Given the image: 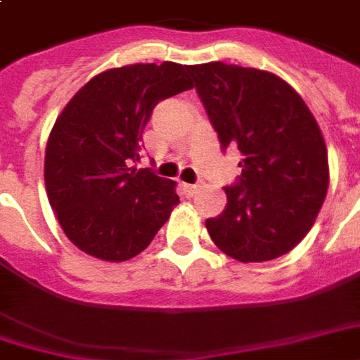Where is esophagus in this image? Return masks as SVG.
<instances>
[{
	"label": "esophagus",
	"instance_id": "obj_1",
	"mask_svg": "<svg viewBox=\"0 0 360 360\" xmlns=\"http://www.w3.org/2000/svg\"><path fill=\"white\" fill-rule=\"evenodd\" d=\"M183 188L187 191L188 195H193V193H197L198 188H200V183H183Z\"/></svg>",
	"mask_w": 360,
	"mask_h": 360
}]
</instances>
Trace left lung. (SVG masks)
Here are the masks:
<instances>
[{"instance_id": "left-lung-1", "label": "left lung", "mask_w": 360, "mask_h": 360, "mask_svg": "<svg viewBox=\"0 0 360 360\" xmlns=\"http://www.w3.org/2000/svg\"><path fill=\"white\" fill-rule=\"evenodd\" d=\"M220 148H238L241 175L206 220L216 245L243 263L281 257L310 232L328 193V150L302 97L281 77L210 62L188 68Z\"/></svg>"}]
</instances>
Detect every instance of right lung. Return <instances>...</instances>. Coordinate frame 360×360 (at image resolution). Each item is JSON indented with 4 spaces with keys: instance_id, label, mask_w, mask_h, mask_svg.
I'll list each match as a JSON object with an SVG mask.
<instances>
[{
    "instance_id": "add662e5",
    "label": "right lung",
    "mask_w": 360,
    "mask_h": 360,
    "mask_svg": "<svg viewBox=\"0 0 360 360\" xmlns=\"http://www.w3.org/2000/svg\"><path fill=\"white\" fill-rule=\"evenodd\" d=\"M188 66L134 64L95 75L58 117L46 144L44 183L70 240L105 261L144 251L179 202L175 183L136 169L155 105L191 89Z\"/></svg>"
}]
</instances>
